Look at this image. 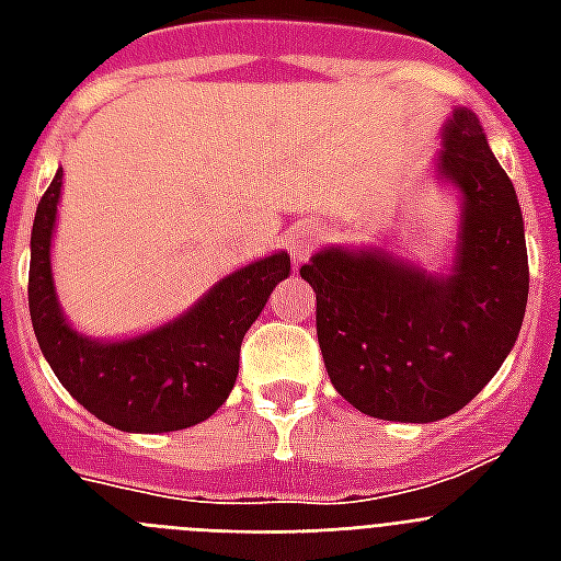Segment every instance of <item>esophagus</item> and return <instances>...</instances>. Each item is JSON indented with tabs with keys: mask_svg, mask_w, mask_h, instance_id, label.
<instances>
[{
	"mask_svg": "<svg viewBox=\"0 0 561 561\" xmlns=\"http://www.w3.org/2000/svg\"><path fill=\"white\" fill-rule=\"evenodd\" d=\"M288 253L294 259V264H302L308 259V253L314 250L317 244V229L314 227H297L294 232L288 236Z\"/></svg>",
	"mask_w": 561,
	"mask_h": 561,
	"instance_id": "34e87169",
	"label": "esophagus"
}]
</instances>
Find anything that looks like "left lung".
<instances>
[{"label": "left lung", "instance_id": "left-lung-1", "mask_svg": "<svg viewBox=\"0 0 561 561\" xmlns=\"http://www.w3.org/2000/svg\"><path fill=\"white\" fill-rule=\"evenodd\" d=\"M434 174L460 197L445 271L383 247H323L299 267L317 294V341L334 390L387 422L425 425L466 408L513 352L527 308L518 194L469 107L445 122Z\"/></svg>", "mask_w": 561, "mask_h": 561}]
</instances>
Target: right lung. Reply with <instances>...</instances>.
I'll return each instance as SVG.
<instances>
[{"label": "right lung", "mask_w": 561, "mask_h": 561, "mask_svg": "<svg viewBox=\"0 0 561 561\" xmlns=\"http://www.w3.org/2000/svg\"><path fill=\"white\" fill-rule=\"evenodd\" d=\"M60 188L64 169L37 203L28 267L31 325L57 381L92 416L127 434H169L209 419L236 387L241 341L288 279L290 255L279 250L238 267L151 332L99 341L78 332L57 299L51 238Z\"/></svg>", "instance_id": "add662e5"}]
</instances>
